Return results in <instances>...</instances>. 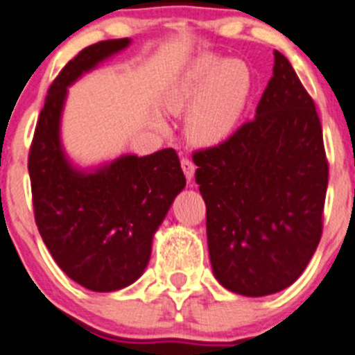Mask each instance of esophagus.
Wrapping results in <instances>:
<instances>
[{"label":"esophagus","instance_id":"34e87169","mask_svg":"<svg viewBox=\"0 0 355 355\" xmlns=\"http://www.w3.org/2000/svg\"><path fill=\"white\" fill-rule=\"evenodd\" d=\"M182 170H184L185 178L189 182H193L194 178V171H196V166H194V162L191 159H182Z\"/></svg>","mask_w":355,"mask_h":355}]
</instances>
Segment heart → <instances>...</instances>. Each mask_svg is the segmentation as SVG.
Returning a JSON list of instances; mask_svg holds the SVG:
<instances>
[{"label": "heart", "instance_id": "obj_1", "mask_svg": "<svg viewBox=\"0 0 355 355\" xmlns=\"http://www.w3.org/2000/svg\"><path fill=\"white\" fill-rule=\"evenodd\" d=\"M252 89L250 69L240 59L198 61L170 89L166 105L173 114L189 112L185 132L196 145H217L236 128Z\"/></svg>", "mask_w": 355, "mask_h": 355}]
</instances>
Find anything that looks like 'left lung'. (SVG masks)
<instances>
[{
    "label": "left lung",
    "mask_w": 355,
    "mask_h": 355,
    "mask_svg": "<svg viewBox=\"0 0 355 355\" xmlns=\"http://www.w3.org/2000/svg\"><path fill=\"white\" fill-rule=\"evenodd\" d=\"M193 161L218 284L259 297L296 282L322 234L327 161L313 99L286 55L275 51L256 117Z\"/></svg>",
    "instance_id": "1"
}]
</instances>
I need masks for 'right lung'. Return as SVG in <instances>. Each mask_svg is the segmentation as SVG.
I'll list each match as a JSON object with an SVG mask.
<instances>
[{"label": "right lung", "instance_id": "add662e5", "mask_svg": "<svg viewBox=\"0 0 355 355\" xmlns=\"http://www.w3.org/2000/svg\"><path fill=\"white\" fill-rule=\"evenodd\" d=\"M107 40L84 49L52 82L29 150L35 220L58 266L94 293L137 282L147 268L155 231L185 187L173 148L125 154L96 168H78L66 155L61 119L68 87L129 47Z\"/></svg>", "mask_w": 355, "mask_h": 355}]
</instances>
